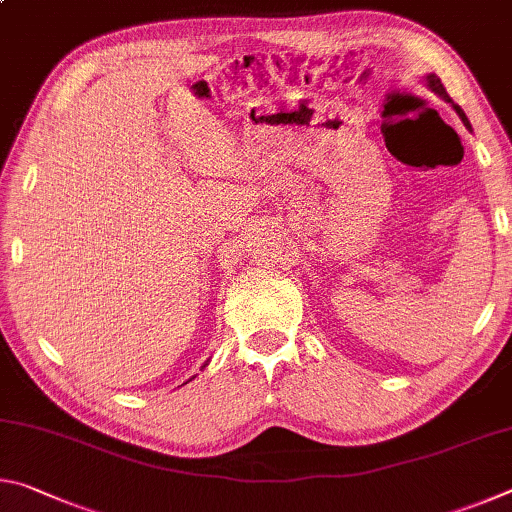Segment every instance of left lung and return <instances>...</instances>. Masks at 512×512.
Instances as JSON below:
<instances>
[{"mask_svg": "<svg viewBox=\"0 0 512 512\" xmlns=\"http://www.w3.org/2000/svg\"><path fill=\"white\" fill-rule=\"evenodd\" d=\"M427 85H429V88H431L433 92H436V94H438V97H440V99H445L447 103H452V106H454V110L458 112V117H461V119H463V124H465L467 128H470V121H467V117H465V112L461 110V106H456V103L452 101V97H449V94H447V90H445V85H443V83H440V79H438V76H436V74H429V76H427Z\"/></svg>", "mask_w": 512, "mask_h": 512, "instance_id": "left-lung-1", "label": "left lung"}]
</instances>
